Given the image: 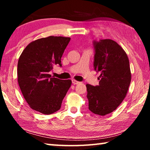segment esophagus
Segmentation results:
<instances>
[{
	"instance_id": "esophagus-1",
	"label": "esophagus",
	"mask_w": 150,
	"mask_h": 150,
	"mask_svg": "<svg viewBox=\"0 0 150 150\" xmlns=\"http://www.w3.org/2000/svg\"><path fill=\"white\" fill-rule=\"evenodd\" d=\"M72 83H73V85H77V84H79V83L80 82H79V81H76V80H75V79H73V80H72Z\"/></svg>"
}]
</instances>
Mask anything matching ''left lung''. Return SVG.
<instances>
[{"label":"left lung","instance_id":"1","mask_svg":"<svg viewBox=\"0 0 150 150\" xmlns=\"http://www.w3.org/2000/svg\"><path fill=\"white\" fill-rule=\"evenodd\" d=\"M94 67L99 72V85H86L88 109L105 116L117 108L126 97L131 82L128 57L120 45L110 39L94 42Z\"/></svg>","mask_w":150,"mask_h":150}]
</instances>
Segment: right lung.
<instances>
[{
    "mask_svg": "<svg viewBox=\"0 0 150 150\" xmlns=\"http://www.w3.org/2000/svg\"><path fill=\"white\" fill-rule=\"evenodd\" d=\"M70 38L49 36L34 40L25 47L18 62V83L30 107L44 115L59 110L71 81L53 77L49 72L61 58Z\"/></svg>",
    "mask_w": 150,
    "mask_h": 150,
    "instance_id": "add662e5",
    "label": "right lung"
}]
</instances>
